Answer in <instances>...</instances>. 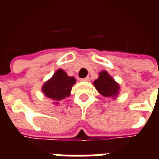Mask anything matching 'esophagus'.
<instances>
[{
  "instance_id": "1",
  "label": "esophagus",
  "mask_w": 159,
  "mask_h": 159,
  "mask_svg": "<svg viewBox=\"0 0 159 159\" xmlns=\"http://www.w3.org/2000/svg\"><path fill=\"white\" fill-rule=\"evenodd\" d=\"M81 81H83V82H88V81H89V76H87V77H85V78L81 79Z\"/></svg>"
}]
</instances>
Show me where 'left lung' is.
Segmentation results:
<instances>
[{"label": "left lung", "instance_id": "obj_1", "mask_svg": "<svg viewBox=\"0 0 159 159\" xmlns=\"http://www.w3.org/2000/svg\"><path fill=\"white\" fill-rule=\"evenodd\" d=\"M96 90L105 98L116 100L120 92V85L108 74L107 70L99 73V77L93 83Z\"/></svg>", "mask_w": 159, "mask_h": 159}]
</instances>
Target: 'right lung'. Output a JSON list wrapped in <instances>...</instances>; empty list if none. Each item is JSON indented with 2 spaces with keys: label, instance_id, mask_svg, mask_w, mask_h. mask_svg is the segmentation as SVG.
I'll return each instance as SVG.
<instances>
[{
  "label": "right lung",
  "instance_id": "1",
  "mask_svg": "<svg viewBox=\"0 0 159 159\" xmlns=\"http://www.w3.org/2000/svg\"><path fill=\"white\" fill-rule=\"evenodd\" d=\"M75 83V77L69 76L64 70L59 69L50 79L43 83L42 91L47 98L53 101L52 104L58 105L59 101L70 95V91Z\"/></svg>",
  "mask_w": 159,
  "mask_h": 159
}]
</instances>
